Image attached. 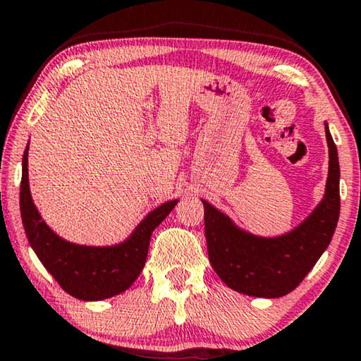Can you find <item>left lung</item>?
<instances>
[{
    "label": "left lung",
    "mask_w": 361,
    "mask_h": 361,
    "mask_svg": "<svg viewBox=\"0 0 361 361\" xmlns=\"http://www.w3.org/2000/svg\"><path fill=\"white\" fill-rule=\"evenodd\" d=\"M325 135L330 161L324 200L304 223L284 236L249 234L203 200L209 262L233 290L266 299L289 294L329 247L340 214V165L329 125Z\"/></svg>",
    "instance_id": "1"
}]
</instances>
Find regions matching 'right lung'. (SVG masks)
I'll use <instances>...</instances> for the list:
<instances>
[{"mask_svg": "<svg viewBox=\"0 0 361 361\" xmlns=\"http://www.w3.org/2000/svg\"><path fill=\"white\" fill-rule=\"evenodd\" d=\"M27 148L30 145L23 155L19 206L27 241L42 266L56 279L57 284L75 299L104 300L122 294L140 276L153 229L170 214L178 200L166 201L148 213L127 241L105 247L72 244L57 236L41 219L32 203L27 180Z\"/></svg>", "mask_w": 361, "mask_h": 361, "instance_id": "right-lung-1", "label": "right lung"}]
</instances>
